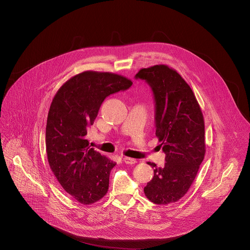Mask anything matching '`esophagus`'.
I'll list each match as a JSON object with an SVG mask.
<instances>
[{
    "instance_id": "1",
    "label": "esophagus",
    "mask_w": 250,
    "mask_h": 250,
    "mask_svg": "<svg viewBox=\"0 0 250 250\" xmlns=\"http://www.w3.org/2000/svg\"><path fill=\"white\" fill-rule=\"evenodd\" d=\"M123 159H124V162H125V164H130V165H131V164H135V163H136V160H135V159H132V158H129V157H125V156Z\"/></svg>"
}]
</instances>
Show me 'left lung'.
I'll list each match as a JSON object with an SVG mask.
<instances>
[{
	"mask_svg": "<svg viewBox=\"0 0 250 250\" xmlns=\"http://www.w3.org/2000/svg\"><path fill=\"white\" fill-rule=\"evenodd\" d=\"M136 79L146 80L155 100V135L166 154L163 167L147 162L154 176L145 187L157 205L179 201L193 184L206 153L205 122L194 92L173 68H142Z\"/></svg>",
	"mask_w": 250,
	"mask_h": 250,
	"instance_id": "left-lung-1",
	"label": "left lung"
}]
</instances>
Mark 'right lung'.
Here are the masks:
<instances>
[{"mask_svg":"<svg viewBox=\"0 0 250 250\" xmlns=\"http://www.w3.org/2000/svg\"><path fill=\"white\" fill-rule=\"evenodd\" d=\"M131 85L119 74L84 71L66 81L52 100L45 133L48 163L61 187L80 204H94L106 194L117 164L89 146L87 128L106 97Z\"/></svg>","mask_w":250,"mask_h":250,"instance_id":"right-lung-1","label":"right lung"}]
</instances>
